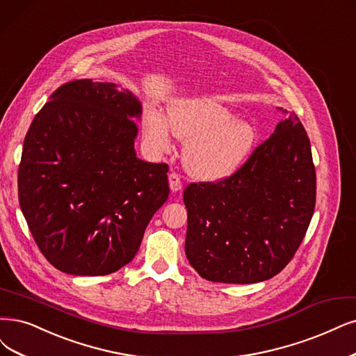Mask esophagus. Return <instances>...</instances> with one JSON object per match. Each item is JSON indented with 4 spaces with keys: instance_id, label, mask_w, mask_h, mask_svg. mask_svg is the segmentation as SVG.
I'll list each match as a JSON object with an SVG mask.
<instances>
[{
    "instance_id": "34e87169",
    "label": "esophagus",
    "mask_w": 356,
    "mask_h": 356,
    "mask_svg": "<svg viewBox=\"0 0 356 356\" xmlns=\"http://www.w3.org/2000/svg\"><path fill=\"white\" fill-rule=\"evenodd\" d=\"M168 185H170L171 191L179 192L183 188V183H181L180 176L177 173H170V176H168Z\"/></svg>"
}]
</instances>
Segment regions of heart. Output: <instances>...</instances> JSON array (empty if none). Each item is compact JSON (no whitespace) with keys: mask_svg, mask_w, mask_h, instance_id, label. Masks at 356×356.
Segmentation results:
<instances>
[{"mask_svg":"<svg viewBox=\"0 0 356 356\" xmlns=\"http://www.w3.org/2000/svg\"><path fill=\"white\" fill-rule=\"evenodd\" d=\"M170 130L186 140V168L204 180L234 173L251 154L257 138L251 123L233 120L225 105L211 98L179 101L168 108L167 118L158 111L145 117V138L155 151L170 149Z\"/></svg>","mask_w":356,"mask_h":356,"instance_id":"1","label":"heart"}]
</instances>
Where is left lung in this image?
Instances as JSON below:
<instances>
[{
    "label": "left lung",
    "mask_w": 356,
    "mask_h": 356,
    "mask_svg": "<svg viewBox=\"0 0 356 356\" xmlns=\"http://www.w3.org/2000/svg\"><path fill=\"white\" fill-rule=\"evenodd\" d=\"M229 177L189 183L185 251L202 279L248 284L279 274L311 222L317 179L307 131L295 113Z\"/></svg>",
    "instance_id": "1"
}]
</instances>
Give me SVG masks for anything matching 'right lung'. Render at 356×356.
Segmentation results:
<instances>
[{"label": "right lung", "instance_id": "add662e5", "mask_svg": "<svg viewBox=\"0 0 356 356\" xmlns=\"http://www.w3.org/2000/svg\"><path fill=\"white\" fill-rule=\"evenodd\" d=\"M140 102L115 83L61 85L26 134L19 204L39 251L57 270L105 275L138 254L168 198V165L134 143Z\"/></svg>", "mask_w": 356, "mask_h": 356}]
</instances>
